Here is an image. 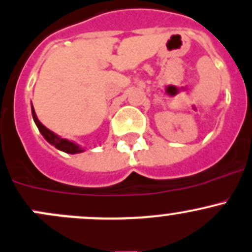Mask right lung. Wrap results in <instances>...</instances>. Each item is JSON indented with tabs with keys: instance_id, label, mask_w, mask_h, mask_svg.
I'll return each mask as SVG.
<instances>
[{
	"instance_id": "right-lung-1",
	"label": "right lung",
	"mask_w": 252,
	"mask_h": 252,
	"mask_svg": "<svg viewBox=\"0 0 252 252\" xmlns=\"http://www.w3.org/2000/svg\"><path fill=\"white\" fill-rule=\"evenodd\" d=\"M32 116H33L34 123L36 124V126H38L39 131H40L41 135L44 136V139H45L49 144H51L53 146H55L58 150L64 151V153H66V154L84 153L85 149L81 148L79 144L74 143V141L69 140V139L61 138L60 135H58V134H55L54 131H51L50 129L46 128L45 126H43V124L40 123V121L38 119V117H36L33 106H32Z\"/></svg>"
}]
</instances>
